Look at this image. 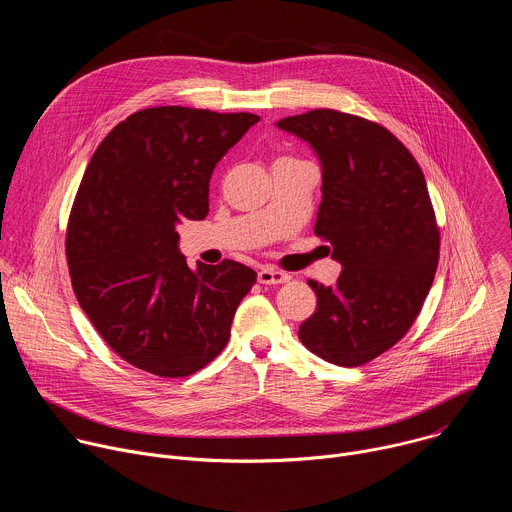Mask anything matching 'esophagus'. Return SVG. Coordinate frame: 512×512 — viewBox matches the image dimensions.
Here are the masks:
<instances>
[{
	"label": "esophagus",
	"mask_w": 512,
	"mask_h": 512,
	"mask_svg": "<svg viewBox=\"0 0 512 512\" xmlns=\"http://www.w3.org/2000/svg\"><path fill=\"white\" fill-rule=\"evenodd\" d=\"M259 283L263 285H277V283H287L291 279L289 273L281 271V269H275V267H261L259 269V275H257Z\"/></svg>",
	"instance_id": "34e87169"
}]
</instances>
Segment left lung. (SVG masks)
<instances>
[{
	"label": "left lung",
	"mask_w": 512,
	"mask_h": 512,
	"mask_svg": "<svg viewBox=\"0 0 512 512\" xmlns=\"http://www.w3.org/2000/svg\"><path fill=\"white\" fill-rule=\"evenodd\" d=\"M310 143L322 166L314 233L342 265L334 285L314 279L316 312L302 344L338 367H360L415 322L440 259V231L423 172L383 125L334 109L275 123Z\"/></svg>",
	"instance_id": "obj_1"
}]
</instances>
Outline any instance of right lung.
<instances>
[{"instance_id": "1", "label": "right lung", "mask_w": 512, "mask_h": 512, "mask_svg": "<svg viewBox=\"0 0 512 512\" xmlns=\"http://www.w3.org/2000/svg\"><path fill=\"white\" fill-rule=\"evenodd\" d=\"M259 121L253 113L154 107L101 141L72 204V289L103 340L133 367L188 377L221 354L257 273L237 261L196 263L178 225L208 214L221 158Z\"/></svg>"}]
</instances>
